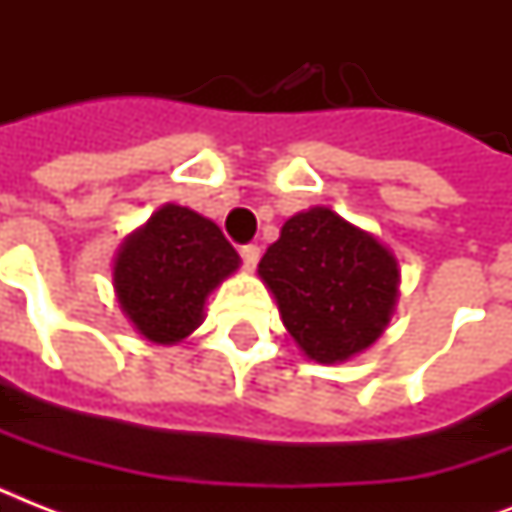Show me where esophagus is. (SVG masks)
I'll return each mask as SVG.
<instances>
[{
  "mask_svg": "<svg viewBox=\"0 0 512 512\" xmlns=\"http://www.w3.org/2000/svg\"><path fill=\"white\" fill-rule=\"evenodd\" d=\"M241 260H244V265L252 271L257 265V260H260V247H257V244H244V247H241Z\"/></svg>",
  "mask_w": 512,
  "mask_h": 512,
  "instance_id": "esophagus-1",
  "label": "esophagus"
}]
</instances>
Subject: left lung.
Listing matches in <instances>:
<instances>
[{
  "label": "left lung",
  "mask_w": 512,
  "mask_h": 512,
  "mask_svg": "<svg viewBox=\"0 0 512 512\" xmlns=\"http://www.w3.org/2000/svg\"><path fill=\"white\" fill-rule=\"evenodd\" d=\"M257 276L297 348L316 364H342L372 348L396 313L401 287L390 247L332 207L289 217Z\"/></svg>",
  "instance_id": "left-lung-1"
}]
</instances>
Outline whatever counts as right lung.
<instances>
[{
    "mask_svg": "<svg viewBox=\"0 0 512 512\" xmlns=\"http://www.w3.org/2000/svg\"><path fill=\"white\" fill-rule=\"evenodd\" d=\"M239 252L209 217L162 204L114 255L119 308L143 340L177 345L204 321L207 297L239 271Z\"/></svg>",
    "mask_w": 512,
    "mask_h": 512,
    "instance_id": "1",
    "label": "right lung"
}]
</instances>
